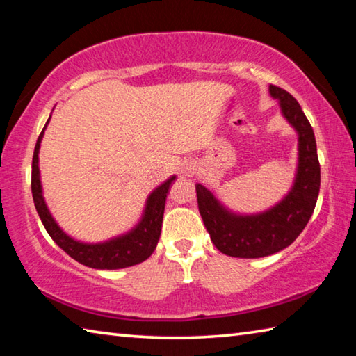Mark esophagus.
<instances>
[{
	"label": "esophagus",
	"mask_w": 356,
	"mask_h": 356,
	"mask_svg": "<svg viewBox=\"0 0 356 356\" xmlns=\"http://www.w3.org/2000/svg\"><path fill=\"white\" fill-rule=\"evenodd\" d=\"M196 172H197L196 163H193V161H186V163H184V166H182V176L193 177Z\"/></svg>",
	"instance_id": "1"
}]
</instances>
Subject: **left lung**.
Wrapping results in <instances>:
<instances>
[{
    "label": "left lung",
    "instance_id": "left-lung-1",
    "mask_svg": "<svg viewBox=\"0 0 356 356\" xmlns=\"http://www.w3.org/2000/svg\"><path fill=\"white\" fill-rule=\"evenodd\" d=\"M270 95L298 140L297 170L291 190L272 207L256 213H240L222 204L215 190L196 184L197 206L204 226L222 254L257 259L287 248L308 225L321 190V165L316 136L297 100L284 89L270 84Z\"/></svg>",
    "mask_w": 356,
    "mask_h": 356
}]
</instances>
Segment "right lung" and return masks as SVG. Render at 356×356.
Listing matches in <instances>:
<instances>
[{
	"mask_svg": "<svg viewBox=\"0 0 356 356\" xmlns=\"http://www.w3.org/2000/svg\"><path fill=\"white\" fill-rule=\"evenodd\" d=\"M51 118V114H50ZM47 124L42 134L38 138L34 147L33 155V176H31V190H33V200L38 213L40 216L42 222L47 229L48 236H50L59 248L64 250L67 254L75 259L86 267L97 268V270H118L131 267V265L141 264L152 254L154 250L159 243L160 232H161V222H163V213H165V204L168 193H170L171 184L176 180V176H171L166 179L163 184L156 186L150 195L147 196L146 204H144L143 213L138 220L136 225L129 229L127 232L120 234V236L111 237L104 242H81L72 236H69L64 229L58 225V221L53 218V215L48 209L45 197H44V188H42L40 182V170H39V150L40 143L44 138Z\"/></svg>",
	"mask_w": 356,
	"mask_h": 356,
	"instance_id": "obj_1",
	"label": "right lung"
}]
</instances>
